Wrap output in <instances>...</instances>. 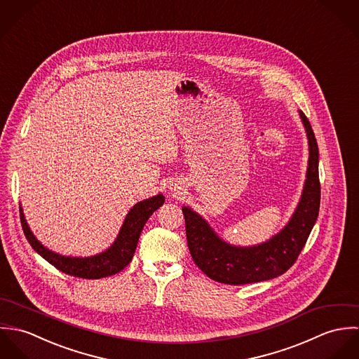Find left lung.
I'll return each instance as SVG.
<instances>
[{"label":"left lung","instance_id":"8db88e82","mask_svg":"<svg viewBox=\"0 0 359 359\" xmlns=\"http://www.w3.org/2000/svg\"><path fill=\"white\" fill-rule=\"evenodd\" d=\"M300 116L309 145L307 180L299 207L290 222L276 236L255 248H235L222 242L195 211L182 208L191 256L210 279L225 285H246L276 278L296 262L306 246L319 212L320 182L315 134L307 116L303 111Z\"/></svg>","mask_w":359,"mask_h":359}]
</instances>
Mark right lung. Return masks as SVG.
I'll return each instance as SVG.
<instances>
[{
	"instance_id": "obj_1",
	"label": "right lung",
	"mask_w": 359,
	"mask_h": 359,
	"mask_svg": "<svg viewBox=\"0 0 359 359\" xmlns=\"http://www.w3.org/2000/svg\"><path fill=\"white\" fill-rule=\"evenodd\" d=\"M163 203H164L163 195H157L148 201L137 203L127 214L124 224L120 229V233L116 242L110 246V249H107L106 252H103L98 256L87 257V258L59 256L52 253L51 250L46 249L30 232V228L27 226V222L22 212V207L19 208V211H20V224H22L25 236L30 243V246L40 256L46 258L56 269L67 275L83 278V279H100V278L110 276L120 272L130 264V261L133 259V256L135 253L137 243L145 222Z\"/></svg>"
}]
</instances>
